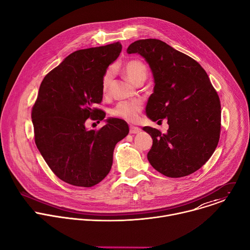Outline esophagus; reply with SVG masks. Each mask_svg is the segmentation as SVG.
Masks as SVG:
<instances>
[{
	"label": "esophagus",
	"mask_w": 250,
	"mask_h": 250,
	"mask_svg": "<svg viewBox=\"0 0 250 250\" xmlns=\"http://www.w3.org/2000/svg\"><path fill=\"white\" fill-rule=\"evenodd\" d=\"M139 131H140V128H139V127L134 126V125H130V126H129V132H130L131 134H133V133H138Z\"/></svg>",
	"instance_id": "34e87169"
}]
</instances>
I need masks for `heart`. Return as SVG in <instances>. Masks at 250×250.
I'll return each mask as SVG.
<instances>
[{
  "instance_id": "obj_1",
  "label": "heart",
  "mask_w": 250,
  "mask_h": 250,
  "mask_svg": "<svg viewBox=\"0 0 250 250\" xmlns=\"http://www.w3.org/2000/svg\"><path fill=\"white\" fill-rule=\"evenodd\" d=\"M124 73L131 83L137 85L140 82L146 81L147 77V68L144 62L139 60H129L124 66ZM114 74L115 69L113 67L106 69L102 78L103 94L108 93L109 87L114 78ZM142 106H144V104L139 100L122 101L114 106L112 110V115L127 122H134L137 120L138 115L142 110Z\"/></svg>"
}]
</instances>
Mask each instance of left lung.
<instances>
[{
  "label": "left lung",
  "instance_id": "obj_1",
  "mask_svg": "<svg viewBox=\"0 0 250 250\" xmlns=\"http://www.w3.org/2000/svg\"><path fill=\"white\" fill-rule=\"evenodd\" d=\"M149 64L154 89L146 104L153 122L167 119V133L145 126L152 139L147 153L161 174L179 178L199 170L216 150L221 133V102L204 68L190 56L153 39L127 47Z\"/></svg>",
  "mask_w": 250,
  "mask_h": 250
}]
</instances>
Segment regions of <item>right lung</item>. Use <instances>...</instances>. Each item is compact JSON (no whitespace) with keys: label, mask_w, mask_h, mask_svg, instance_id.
Returning <instances> with one entry per match:
<instances>
[{"label":"right lung","mask_w":250,"mask_h":250,"mask_svg":"<svg viewBox=\"0 0 250 250\" xmlns=\"http://www.w3.org/2000/svg\"><path fill=\"white\" fill-rule=\"evenodd\" d=\"M122 51L118 42L77 50L44 77L31 119L34 141L52 172L62 181L92 187L109 174L116 145L129 129L121 119H108L98 130H88V119L103 121L94 108L103 99L102 78Z\"/></svg>","instance_id":"obj_1"}]
</instances>
